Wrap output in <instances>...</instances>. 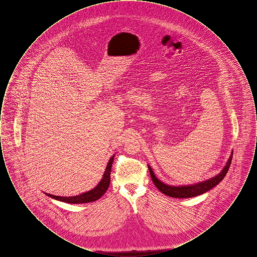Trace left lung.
<instances>
[{
  "label": "left lung",
  "instance_id": "left-lung-1",
  "mask_svg": "<svg viewBox=\"0 0 257 257\" xmlns=\"http://www.w3.org/2000/svg\"><path fill=\"white\" fill-rule=\"evenodd\" d=\"M232 155L233 151L231 152V155L227 161L226 165L224 166V168L222 169V171H220L219 174H217L216 176H214L210 179H207L205 181L198 182V183L196 184H191V185H184V186L168 185V184L162 182L155 176L154 172H153L151 167L149 165H148V170L150 172L153 183L157 187V189L159 190L160 192H162L164 195L171 196V197H176V198L193 197V196H199V195H202V194L206 193L207 191L211 190L212 188H214L215 186H217L218 184L221 182V180L224 178V176L226 175L228 169L230 167Z\"/></svg>",
  "mask_w": 257,
  "mask_h": 257
}]
</instances>
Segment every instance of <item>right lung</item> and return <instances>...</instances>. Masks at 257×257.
<instances>
[{"label":"right lung","instance_id":"1","mask_svg":"<svg viewBox=\"0 0 257 257\" xmlns=\"http://www.w3.org/2000/svg\"><path fill=\"white\" fill-rule=\"evenodd\" d=\"M114 159V155H112L110 157L108 165L106 167V170L104 171V174L102 176V179L100 180V182L97 184L96 187H94L92 190L86 192L84 194L78 195V196H54L51 194H46V196L52 197L54 199L60 200L62 202H66V203H71V204H80V203H87V202H92L99 199L101 196H103L106 191L108 190L110 182V169H111V165L113 163Z\"/></svg>","mask_w":257,"mask_h":257}]
</instances>
